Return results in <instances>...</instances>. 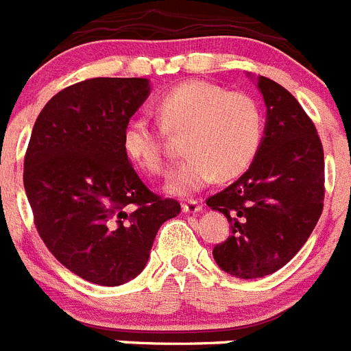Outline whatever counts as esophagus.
<instances>
[{
  "mask_svg": "<svg viewBox=\"0 0 351 351\" xmlns=\"http://www.w3.org/2000/svg\"><path fill=\"white\" fill-rule=\"evenodd\" d=\"M182 211L184 213H200L202 211V204L199 200H186L182 202Z\"/></svg>",
  "mask_w": 351,
  "mask_h": 351,
  "instance_id": "esophagus-1",
  "label": "esophagus"
}]
</instances>
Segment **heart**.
<instances>
[{
  "mask_svg": "<svg viewBox=\"0 0 351 351\" xmlns=\"http://www.w3.org/2000/svg\"><path fill=\"white\" fill-rule=\"evenodd\" d=\"M161 130L184 136L188 158L170 173L167 191L186 195L215 178L232 179L252 165L263 140V113L252 95L229 92L209 82L191 80L165 92L156 106ZM124 151L152 176L167 172L163 133L145 117L130 122Z\"/></svg>",
  "mask_w": 351,
  "mask_h": 351,
  "instance_id": "1",
  "label": "heart"
}]
</instances>
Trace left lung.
<instances>
[{
    "mask_svg": "<svg viewBox=\"0 0 351 351\" xmlns=\"http://www.w3.org/2000/svg\"><path fill=\"white\" fill-rule=\"evenodd\" d=\"M265 136L247 172L206 204L226 215L232 234L213 248L223 271L238 278L275 274L309 239L323 211V145L309 115L284 86L265 76Z\"/></svg>",
    "mask_w": 351,
    "mask_h": 351,
    "instance_id": "obj_1",
    "label": "left lung"
}]
</instances>
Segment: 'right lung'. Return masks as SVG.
I'll return each mask as SVG.
<instances>
[{
	"instance_id": "1",
	"label": "right lung",
	"mask_w": 351,
	"mask_h": 351,
	"mask_svg": "<svg viewBox=\"0 0 351 351\" xmlns=\"http://www.w3.org/2000/svg\"><path fill=\"white\" fill-rule=\"evenodd\" d=\"M145 77H94L42 108L25 156V190L49 252L77 277L121 286L145 268L160 227L181 211L145 186L124 151Z\"/></svg>"
}]
</instances>
